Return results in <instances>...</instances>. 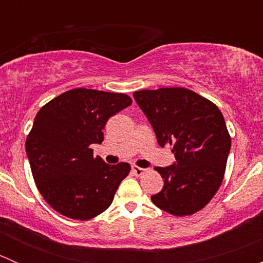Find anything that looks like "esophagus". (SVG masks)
I'll list each match as a JSON object with an SVG mask.
<instances>
[{"instance_id":"1","label":"esophagus","mask_w":263,"mask_h":263,"mask_svg":"<svg viewBox=\"0 0 263 263\" xmlns=\"http://www.w3.org/2000/svg\"><path fill=\"white\" fill-rule=\"evenodd\" d=\"M132 172H134L135 176L140 177V176H142V174H144L145 172H146V169L140 168V166H137V165H134V166H132Z\"/></svg>"}]
</instances>
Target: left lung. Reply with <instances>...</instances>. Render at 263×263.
Returning <instances> with one entry per match:
<instances>
[{
	"label": "left lung",
	"mask_w": 263,
	"mask_h": 263,
	"mask_svg": "<svg viewBox=\"0 0 263 263\" xmlns=\"http://www.w3.org/2000/svg\"><path fill=\"white\" fill-rule=\"evenodd\" d=\"M134 98L159 145L172 146L177 159L173 165L154 168L164 179V187L151 201L174 216L202 210L221 185L232 145L220 109L185 87L140 90Z\"/></svg>",
	"instance_id": "left-lung-1"
}]
</instances>
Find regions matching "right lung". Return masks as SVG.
Segmentation results:
<instances>
[{
	"label": "right lung",
	"instance_id": "1",
	"mask_svg": "<svg viewBox=\"0 0 263 263\" xmlns=\"http://www.w3.org/2000/svg\"><path fill=\"white\" fill-rule=\"evenodd\" d=\"M132 104L122 92L68 90L41 108L26 137V155L36 188L63 216L90 220L107 210L131 165H108L92 155L112 116Z\"/></svg>",
	"mask_w": 263,
	"mask_h": 263
}]
</instances>
